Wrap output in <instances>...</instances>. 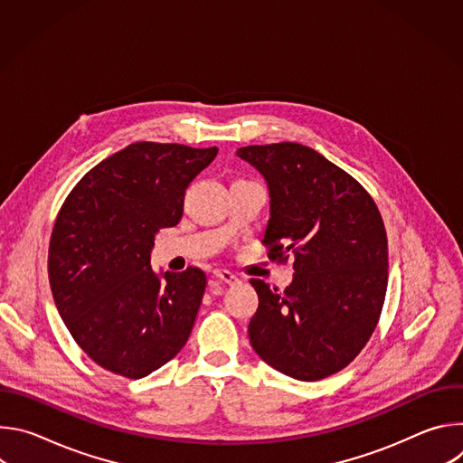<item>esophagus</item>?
Wrapping results in <instances>:
<instances>
[{
  "mask_svg": "<svg viewBox=\"0 0 463 463\" xmlns=\"http://www.w3.org/2000/svg\"><path fill=\"white\" fill-rule=\"evenodd\" d=\"M214 277H216L220 282L227 284V286H234V284H238V282H240V280H238V277H236V275H232L231 271H227V269H216V271H214Z\"/></svg>",
  "mask_w": 463,
  "mask_h": 463,
  "instance_id": "34e87169",
  "label": "esophagus"
}]
</instances>
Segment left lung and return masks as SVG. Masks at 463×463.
<instances>
[{
    "instance_id": "8db88e82",
    "label": "left lung",
    "mask_w": 463,
    "mask_h": 463,
    "mask_svg": "<svg viewBox=\"0 0 463 463\" xmlns=\"http://www.w3.org/2000/svg\"><path fill=\"white\" fill-rule=\"evenodd\" d=\"M236 156L268 183L269 256H295L284 291L250 280V346L293 379H324L348 366L377 326L388 282L383 218L370 194L313 148L254 145Z\"/></svg>"
}]
</instances>
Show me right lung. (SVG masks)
Returning <instances> with one entry per match:
<instances>
[{
	"mask_svg": "<svg viewBox=\"0 0 463 463\" xmlns=\"http://www.w3.org/2000/svg\"><path fill=\"white\" fill-rule=\"evenodd\" d=\"M218 148L134 143L91 168L63 202L49 243V284L77 345L102 368L141 379L186 345L202 306V269L156 273L159 229Z\"/></svg>",
	"mask_w": 463,
	"mask_h": 463,
	"instance_id": "obj_1",
	"label": "right lung"
}]
</instances>
